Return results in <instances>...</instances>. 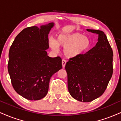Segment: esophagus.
Returning <instances> with one entry per match:
<instances>
[{
	"label": "esophagus",
	"mask_w": 121,
	"mask_h": 121,
	"mask_svg": "<svg viewBox=\"0 0 121 121\" xmlns=\"http://www.w3.org/2000/svg\"><path fill=\"white\" fill-rule=\"evenodd\" d=\"M66 61L65 60H62V68H64L65 66V65H66Z\"/></svg>",
	"instance_id": "obj_1"
}]
</instances>
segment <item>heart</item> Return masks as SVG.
<instances>
[{
  "label": "heart",
  "instance_id": "heart-1",
  "mask_svg": "<svg viewBox=\"0 0 121 121\" xmlns=\"http://www.w3.org/2000/svg\"><path fill=\"white\" fill-rule=\"evenodd\" d=\"M49 44L55 51H57L58 46L62 47L64 48V53L67 57L75 58L88 51L91 47V40L88 37L76 33L69 35H59L56 41L50 39Z\"/></svg>",
  "mask_w": 121,
  "mask_h": 121
}]
</instances>
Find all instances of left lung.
<instances>
[{
    "mask_svg": "<svg viewBox=\"0 0 121 121\" xmlns=\"http://www.w3.org/2000/svg\"><path fill=\"white\" fill-rule=\"evenodd\" d=\"M87 30L99 35L98 42L87 53L70 59L65 65L70 94L83 102H90L102 95L113 70V50L106 35L99 30Z\"/></svg>",
    "mask_w": 121,
    "mask_h": 121,
    "instance_id": "obj_1",
    "label": "left lung"
}]
</instances>
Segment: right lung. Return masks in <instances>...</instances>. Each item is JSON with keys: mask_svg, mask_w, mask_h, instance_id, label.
I'll use <instances>...</instances> for the list:
<instances>
[{"mask_svg": "<svg viewBox=\"0 0 121 121\" xmlns=\"http://www.w3.org/2000/svg\"><path fill=\"white\" fill-rule=\"evenodd\" d=\"M53 23L27 27L20 32L10 47L8 70L16 92L30 100L47 94L51 78L62 69L60 57L48 56V34Z\"/></svg>", "mask_w": 121, "mask_h": 121, "instance_id": "obj_1", "label": "right lung"}]
</instances>
